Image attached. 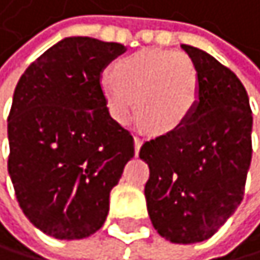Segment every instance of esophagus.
Listing matches in <instances>:
<instances>
[{
	"instance_id": "34e87169",
	"label": "esophagus",
	"mask_w": 260,
	"mask_h": 260,
	"mask_svg": "<svg viewBox=\"0 0 260 260\" xmlns=\"http://www.w3.org/2000/svg\"><path fill=\"white\" fill-rule=\"evenodd\" d=\"M141 147H142V139L141 137H134V150H136V155L139 153Z\"/></svg>"
}]
</instances>
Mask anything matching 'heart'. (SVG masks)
<instances>
[{"label": "heart", "instance_id": "1", "mask_svg": "<svg viewBox=\"0 0 260 260\" xmlns=\"http://www.w3.org/2000/svg\"><path fill=\"white\" fill-rule=\"evenodd\" d=\"M110 113L126 123L136 108L156 133L185 124L198 102V73L185 54L142 49L116 62L104 76Z\"/></svg>", "mask_w": 260, "mask_h": 260}]
</instances>
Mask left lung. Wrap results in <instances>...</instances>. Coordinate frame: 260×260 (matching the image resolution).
<instances>
[{
    "mask_svg": "<svg viewBox=\"0 0 260 260\" xmlns=\"http://www.w3.org/2000/svg\"><path fill=\"white\" fill-rule=\"evenodd\" d=\"M198 73V102L180 127L141 147L148 165L147 211L171 243L211 238L240 206L252 156L245 86L208 52L180 46Z\"/></svg>",
    "mask_w": 260,
    "mask_h": 260,
    "instance_id": "obj_1",
    "label": "left lung"
}]
</instances>
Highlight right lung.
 Here are the masks:
<instances>
[{
    "instance_id": "right-lung-1",
    "label": "right lung",
    "mask_w": 260,
    "mask_h": 260,
    "mask_svg": "<svg viewBox=\"0 0 260 260\" xmlns=\"http://www.w3.org/2000/svg\"><path fill=\"white\" fill-rule=\"evenodd\" d=\"M126 48L70 36L20 76L8 116V171L19 206L57 240L104 225L134 139L108 113L101 75Z\"/></svg>"
}]
</instances>
